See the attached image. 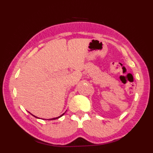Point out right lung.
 I'll list each match as a JSON object with an SVG mask.
<instances>
[{
  "mask_svg": "<svg viewBox=\"0 0 153 153\" xmlns=\"http://www.w3.org/2000/svg\"><path fill=\"white\" fill-rule=\"evenodd\" d=\"M64 114H62L60 116H59V117H57V118H52V119H49V120H55V119H57V118H60V117H61L62 116H63ZM32 115H33V114H32ZM35 118H37V117H36V116H35Z\"/></svg>",
  "mask_w": 153,
  "mask_h": 153,
  "instance_id": "right-lung-1",
  "label": "right lung"
}]
</instances>
